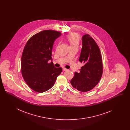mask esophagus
<instances>
[{"mask_svg":"<svg viewBox=\"0 0 130 130\" xmlns=\"http://www.w3.org/2000/svg\"><path fill=\"white\" fill-rule=\"evenodd\" d=\"M63 70L64 71H68V70L67 69L65 68H63Z\"/></svg>","mask_w":130,"mask_h":130,"instance_id":"obj_1","label":"esophagus"}]
</instances>
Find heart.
<instances>
[{"instance_id":"b5f03b06","label":"heart","mask_w":130,"mask_h":130,"mask_svg":"<svg viewBox=\"0 0 130 130\" xmlns=\"http://www.w3.org/2000/svg\"><path fill=\"white\" fill-rule=\"evenodd\" d=\"M66 39L70 44L71 47L78 46L79 43V37L76 33H71L66 36Z\"/></svg>"}]
</instances>
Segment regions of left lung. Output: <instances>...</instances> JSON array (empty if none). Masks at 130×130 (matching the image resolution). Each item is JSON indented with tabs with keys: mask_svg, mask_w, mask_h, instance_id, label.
<instances>
[{
	"mask_svg": "<svg viewBox=\"0 0 130 130\" xmlns=\"http://www.w3.org/2000/svg\"><path fill=\"white\" fill-rule=\"evenodd\" d=\"M82 42L79 61L84 65L79 73H74L71 84L77 90L86 92L99 83L103 73V64L99 47L93 38L86 34L82 38Z\"/></svg>",
	"mask_w": 130,
	"mask_h": 130,
	"instance_id": "8db88e82",
	"label": "left lung"
}]
</instances>
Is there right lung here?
Instances as JSON below:
<instances>
[{"mask_svg":"<svg viewBox=\"0 0 130 130\" xmlns=\"http://www.w3.org/2000/svg\"><path fill=\"white\" fill-rule=\"evenodd\" d=\"M61 34L44 30L32 36L25 45L21 56V74L26 84L36 92L50 89L62 72V68H56L53 62L48 63L52 59L54 41Z\"/></svg>","mask_w":130,"mask_h":130,"instance_id":"obj_1","label":"right lung"}]
</instances>
